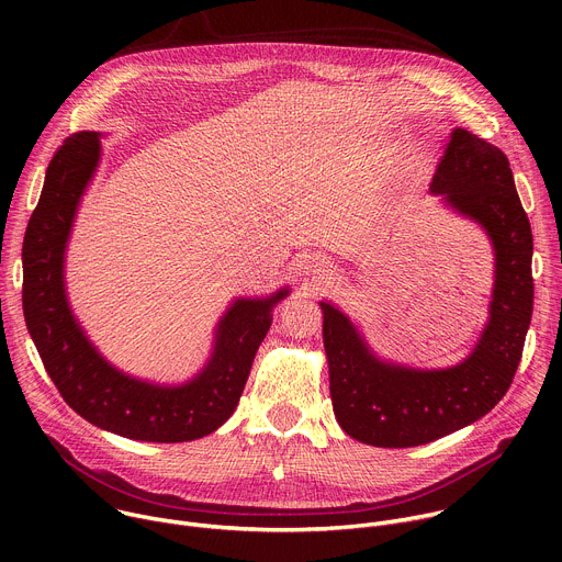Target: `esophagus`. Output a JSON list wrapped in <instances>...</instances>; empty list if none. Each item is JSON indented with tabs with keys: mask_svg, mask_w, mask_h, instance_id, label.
<instances>
[{
	"mask_svg": "<svg viewBox=\"0 0 562 562\" xmlns=\"http://www.w3.org/2000/svg\"><path fill=\"white\" fill-rule=\"evenodd\" d=\"M306 276H313V278H319V276H325L327 273V260L323 258V256H304L302 260H300V265H297Z\"/></svg>",
	"mask_w": 562,
	"mask_h": 562,
	"instance_id": "1",
	"label": "esophagus"
}]
</instances>
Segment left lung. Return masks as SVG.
<instances>
[{"mask_svg": "<svg viewBox=\"0 0 562 562\" xmlns=\"http://www.w3.org/2000/svg\"><path fill=\"white\" fill-rule=\"evenodd\" d=\"M429 193L483 228L494 251L487 319L467 358L440 369L382 358L340 306L319 300L336 420L373 447L427 445L490 414L514 380L531 323L533 239L505 153L453 128Z\"/></svg>", "mask_w": 562, "mask_h": 562, "instance_id": "left-lung-1", "label": "left lung"}]
</instances>
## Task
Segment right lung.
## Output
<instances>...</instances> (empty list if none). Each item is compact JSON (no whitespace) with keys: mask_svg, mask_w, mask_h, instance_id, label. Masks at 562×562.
<instances>
[{"mask_svg":"<svg viewBox=\"0 0 562 562\" xmlns=\"http://www.w3.org/2000/svg\"><path fill=\"white\" fill-rule=\"evenodd\" d=\"M100 139L95 131L77 133L46 169L22 249L29 334L66 405L91 425L144 442L204 438L235 412L273 308L291 289L231 300L213 329L204 367L184 382H153L117 369L87 336L66 291V251L100 167Z\"/></svg>","mask_w":562,"mask_h":562,"instance_id":"right-lung-1","label":"right lung"}]
</instances>
